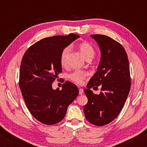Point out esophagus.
Segmentation results:
<instances>
[{"mask_svg":"<svg viewBox=\"0 0 147 147\" xmlns=\"http://www.w3.org/2000/svg\"><path fill=\"white\" fill-rule=\"evenodd\" d=\"M79 95H83L84 90L82 88H79Z\"/></svg>","mask_w":147,"mask_h":147,"instance_id":"1","label":"esophagus"}]
</instances>
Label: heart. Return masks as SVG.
I'll return each mask as SVG.
<instances>
[{"label":"heart","instance_id":"obj_1","mask_svg":"<svg viewBox=\"0 0 147 147\" xmlns=\"http://www.w3.org/2000/svg\"><path fill=\"white\" fill-rule=\"evenodd\" d=\"M79 49L80 50L81 53L82 54V55H83L86 59H92V57H94L95 54V49L88 42H82V43H81L79 45ZM69 52H70V48L66 47V48H65L62 50L61 54L60 61L61 64L63 66L66 65L67 58H68ZM87 75L88 73L86 71L78 70L70 73L68 75V78L76 84H81L83 83L84 79H86Z\"/></svg>","mask_w":147,"mask_h":147}]
</instances>
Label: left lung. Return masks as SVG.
<instances>
[{"label": "left lung", "instance_id": "left-lung-1", "mask_svg": "<svg viewBox=\"0 0 147 147\" xmlns=\"http://www.w3.org/2000/svg\"><path fill=\"white\" fill-rule=\"evenodd\" d=\"M99 45L101 58L97 71L91 77L84 92L88 103L84 112L86 119L95 126H104L114 120L122 109L131 88L127 54L120 43L110 37L91 34ZM100 86L95 95L90 90Z\"/></svg>", "mask_w": 147, "mask_h": 147}]
</instances>
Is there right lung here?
<instances>
[{
    "mask_svg": "<svg viewBox=\"0 0 147 147\" xmlns=\"http://www.w3.org/2000/svg\"><path fill=\"white\" fill-rule=\"evenodd\" d=\"M75 34L40 40L25 52L22 59L19 86L28 110L37 120L47 125L61 122L68 106L79 94L77 86L65 82L62 89L52 84L61 73V54L79 38Z\"/></svg>",
    "mask_w": 147,
    "mask_h": 147,
    "instance_id": "add662e5",
    "label": "right lung"
}]
</instances>
